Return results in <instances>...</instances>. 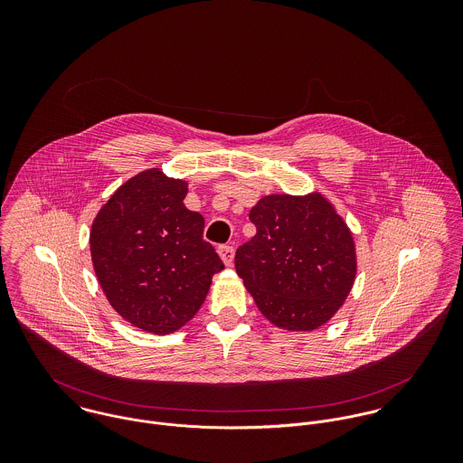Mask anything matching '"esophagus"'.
I'll use <instances>...</instances> for the list:
<instances>
[{"instance_id":"1","label":"esophagus","mask_w":463,"mask_h":463,"mask_svg":"<svg viewBox=\"0 0 463 463\" xmlns=\"http://www.w3.org/2000/svg\"><path fill=\"white\" fill-rule=\"evenodd\" d=\"M217 253H219V257L222 259L224 265L233 264V255H235V250H233V246H219Z\"/></svg>"}]
</instances>
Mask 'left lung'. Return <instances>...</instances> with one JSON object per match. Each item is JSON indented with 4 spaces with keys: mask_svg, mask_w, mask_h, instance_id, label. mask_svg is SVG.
Masks as SVG:
<instances>
[{
    "mask_svg": "<svg viewBox=\"0 0 463 463\" xmlns=\"http://www.w3.org/2000/svg\"><path fill=\"white\" fill-rule=\"evenodd\" d=\"M257 235L235 253L259 310L278 328L317 330L345 301L354 276L353 235L328 199L270 194L250 212Z\"/></svg>",
    "mask_w": 463,
    "mask_h": 463,
    "instance_id": "obj_1",
    "label": "left lung"
}]
</instances>
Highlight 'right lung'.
<instances>
[{
  "instance_id": "right-lung-1",
  "label": "right lung",
  "mask_w": 463,
  "mask_h": 463,
  "mask_svg": "<svg viewBox=\"0 0 463 463\" xmlns=\"http://www.w3.org/2000/svg\"><path fill=\"white\" fill-rule=\"evenodd\" d=\"M187 182L147 169L121 185L98 212L90 255L112 308L155 335L189 323L224 269L203 241L204 219L184 204Z\"/></svg>"
}]
</instances>
